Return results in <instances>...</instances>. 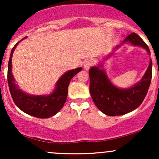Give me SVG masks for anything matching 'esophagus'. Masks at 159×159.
<instances>
[{
	"label": "esophagus",
	"instance_id": "obj_1",
	"mask_svg": "<svg viewBox=\"0 0 159 159\" xmlns=\"http://www.w3.org/2000/svg\"><path fill=\"white\" fill-rule=\"evenodd\" d=\"M93 61L91 60H87V61H84V68L86 70H88L90 68L91 66L93 65Z\"/></svg>",
	"mask_w": 159,
	"mask_h": 159
}]
</instances>
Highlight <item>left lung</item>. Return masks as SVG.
I'll return each instance as SVG.
<instances>
[{
    "mask_svg": "<svg viewBox=\"0 0 159 159\" xmlns=\"http://www.w3.org/2000/svg\"><path fill=\"white\" fill-rule=\"evenodd\" d=\"M125 42L143 47L150 54L148 45L135 33L128 36L123 43ZM89 75L90 93L96 106L107 116H120L134 111L143 102L150 85L152 63L150 61L141 81L129 89H120L113 85L103 69L98 66L92 67L89 70Z\"/></svg>",
    "mask_w": 159,
    "mask_h": 159,
    "instance_id": "1",
    "label": "left lung"
}]
</instances>
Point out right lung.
I'll use <instances>...</instances> for the list:
<instances>
[{
  "mask_svg": "<svg viewBox=\"0 0 159 159\" xmlns=\"http://www.w3.org/2000/svg\"><path fill=\"white\" fill-rule=\"evenodd\" d=\"M18 43L11 51L7 71V81L12 100L16 106L27 114L43 119L51 117L63 107L68 95L69 82L82 68L80 67L66 72L57 83L55 90L49 96H30L26 94L20 90L15 84V80L12 74V56Z\"/></svg>",
  "mask_w": 159,
  "mask_h": 159,
  "instance_id": "right-lung-1",
  "label": "right lung"
}]
</instances>
